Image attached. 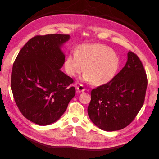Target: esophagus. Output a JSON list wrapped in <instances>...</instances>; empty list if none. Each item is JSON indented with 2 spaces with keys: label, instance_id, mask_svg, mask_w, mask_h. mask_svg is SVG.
<instances>
[{
  "label": "esophagus",
  "instance_id": "esophagus-1",
  "mask_svg": "<svg viewBox=\"0 0 159 159\" xmlns=\"http://www.w3.org/2000/svg\"><path fill=\"white\" fill-rule=\"evenodd\" d=\"M76 89L78 91V92H84V91L85 90V88H84V86L82 84H80L76 88Z\"/></svg>",
  "mask_w": 159,
  "mask_h": 159
}]
</instances>
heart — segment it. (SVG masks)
Listing matches in <instances>:
<instances>
[{"mask_svg":"<svg viewBox=\"0 0 159 159\" xmlns=\"http://www.w3.org/2000/svg\"><path fill=\"white\" fill-rule=\"evenodd\" d=\"M120 60L111 48L100 44H85L78 47L76 53H71L64 61L66 72L76 77L85 70L81 80L94 85L109 83L116 75Z\"/></svg>","mask_w":159,"mask_h":159,"instance_id":"obj_1","label":"heart"}]
</instances>
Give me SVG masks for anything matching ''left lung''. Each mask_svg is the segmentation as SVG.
I'll list each match as a JSON object with an SVG mask.
<instances>
[{
  "label": "left lung",
  "mask_w": 159,
  "mask_h": 159,
  "mask_svg": "<svg viewBox=\"0 0 159 159\" xmlns=\"http://www.w3.org/2000/svg\"><path fill=\"white\" fill-rule=\"evenodd\" d=\"M147 87L142 62L135 54L129 52L125 66L115 78L91 91L88 107L91 121L106 131L126 127L141 109Z\"/></svg>",
  "instance_id": "left-lung-1"
}]
</instances>
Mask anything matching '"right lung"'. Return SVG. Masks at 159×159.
<instances>
[{
    "mask_svg": "<svg viewBox=\"0 0 159 159\" xmlns=\"http://www.w3.org/2000/svg\"><path fill=\"white\" fill-rule=\"evenodd\" d=\"M68 34L36 36L23 46L14 61L11 89L17 106L29 121L48 125L58 120L75 94L74 82L60 69L61 47Z\"/></svg>",
    "mask_w": 159,
    "mask_h": 159,
    "instance_id": "add662e5",
    "label": "right lung"
}]
</instances>
